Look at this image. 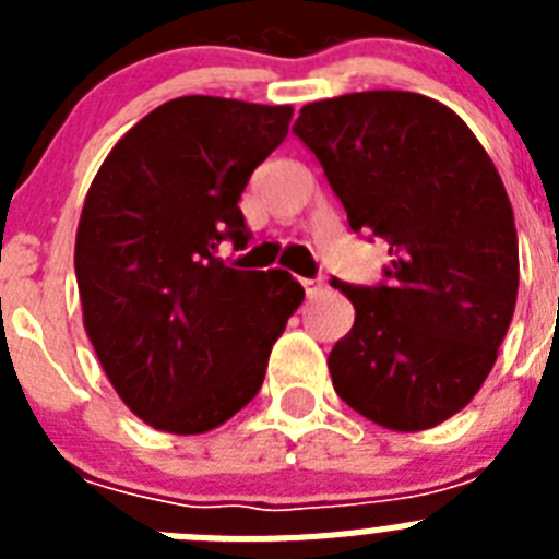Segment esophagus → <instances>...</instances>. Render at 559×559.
Instances as JSON below:
<instances>
[{"mask_svg": "<svg viewBox=\"0 0 559 559\" xmlns=\"http://www.w3.org/2000/svg\"><path fill=\"white\" fill-rule=\"evenodd\" d=\"M302 288H305V294L313 299V296H319L324 290V280H302Z\"/></svg>", "mask_w": 559, "mask_h": 559, "instance_id": "obj_1", "label": "esophagus"}]
</instances>
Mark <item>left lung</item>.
<instances>
[{
    "instance_id": "left-lung-1",
    "label": "left lung",
    "mask_w": 559,
    "mask_h": 559,
    "mask_svg": "<svg viewBox=\"0 0 559 559\" xmlns=\"http://www.w3.org/2000/svg\"><path fill=\"white\" fill-rule=\"evenodd\" d=\"M294 133L353 231L389 240V285L333 288L355 324L328 358L338 397L389 431L462 412L490 374L518 299V231L496 165L456 111L417 92L308 103Z\"/></svg>"
}]
</instances>
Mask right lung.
Instances as JSON below:
<instances>
[{
    "label": "right lung",
    "instance_id": "1",
    "mask_svg": "<svg viewBox=\"0 0 559 559\" xmlns=\"http://www.w3.org/2000/svg\"><path fill=\"white\" fill-rule=\"evenodd\" d=\"M290 106L190 95L153 108L97 170L75 235L83 328L114 392L156 431L206 433L254 400L305 288L218 257L249 229L251 170Z\"/></svg>",
    "mask_w": 559,
    "mask_h": 559
}]
</instances>
